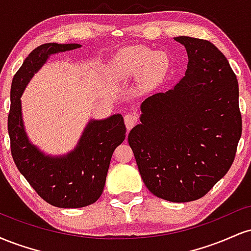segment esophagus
I'll return each mask as SVG.
<instances>
[{
    "label": "esophagus",
    "mask_w": 251,
    "mask_h": 251,
    "mask_svg": "<svg viewBox=\"0 0 251 251\" xmlns=\"http://www.w3.org/2000/svg\"><path fill=\"white\" fill-rule=\"evenodd\" d=\"M124 122H125V125L126 127H127V129H131L138 122L137 114L131 113V112H129V113H127L125 117H124Z\"/></svg>",
    "instance_id": "34e87169"
}]
</instances>
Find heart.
Returning <instances> with one entry per match:
<instances>
[{
    "instance_id": "1",
    "label": "heart",
    "mask_w": 251,
    "mask_h": 251,
    "mask_svg": "<svg viewBox=\"0 0 251 251\" xmlns=\"http://www.w3.org/2000/svg\"><path fill=\"white\" fill-rule=\"evenodd\" d=\"M169 56L164 51H153L145 46L125 47L113 59V71L118 76L140 74L145 85L153 87L163 81L170 70Z\"/></svg>"
}]
</instances>
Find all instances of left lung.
Masks as SVG:
<instances>
[{
    "instance_id": "8db88e82",
    "label": "left lung",
    "mask_w": 251,
    "mask_h": 251,
    "mask_svg": "<svg viewBox=\"0 0 251 251\" xmlns=\"http://www.w3.org/2000/svg\"><path fill=\"white\" fill-rule=\"evenodd\" d=\"M189 56L185 76L142 103V124L128 133L138 170L162 200H200L232 165L242 134L238 82L208 40L175 37Z\"/></svg>"
}]
</instances>
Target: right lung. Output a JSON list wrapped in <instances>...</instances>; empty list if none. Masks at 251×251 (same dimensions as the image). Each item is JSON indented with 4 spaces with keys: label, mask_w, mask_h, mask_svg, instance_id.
<instances>
[{
    "label": "right lung",
    "mask_w": 251,
    "mask_h": 251,
    "mask_svg": "<svg viewBox=\"0 0 251 251\" xmlns=\"http://www.w3.org/2000/svg\"><path fill=\"white\" fill-rule=\"evenodd\" d=\"M79 47L77 43H45L36 47L14 75L10 89L8 132L13 159L36 194L57 208H82L98 201L112 154L126 133L123 116L114 114L105 120L89 122L77 148L65 157H47L28 142L20 100L24 88L50 54Z\"/></svg>",
    "instance_id": "right-lung-1"
}]
</instances>
